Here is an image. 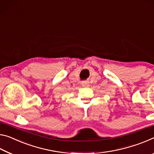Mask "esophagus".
Returning a JSON list of instances; mask_svg holds the SVG:
<instances>
[{
    "label": "esophagus",
    "instance_id": "esophagus-1",
    "mask_svg": "<svg viewBox=\"0 0 154 154\" xmlns=\"http://www.w3.org/2000/svg\"><path fill=\"white\" fill-rule=\"evenodd\" d=\"M82 86L85 87H89V82H82Z\"/></svg>",
    "mask_w": 154,
    "mask_h": 154
}]
</instances>
